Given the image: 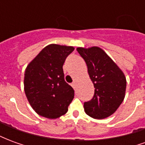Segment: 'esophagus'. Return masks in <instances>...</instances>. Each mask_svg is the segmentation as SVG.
Returning <instances> with one entry per match:
<instances>
[{"instance_id":"esophagus-1","label":"esophagus","mask_w":145,"mask_h":145,"mask_svg":"<svg viewBox=\"0 0 145 145\" xmlns=\"http://www.w3.org/2000/svg\"><path fill=\"white\" fill-rule=\"evenodd\" d=\"M71 86H72V88L74 89H76V87H77V84H76L75 82H73L72 84H71Z\"/></svg>"}]
</instances>
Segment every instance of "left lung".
Instances as JSON below:
<instances>
[{"instance_id":"8db88e82","label":"left lung","mask_w":145,"mask_h":145,"mask_svg":"<svg viewBox=\"0 0 145 145\" xmlns=\"http://www.w3.org/2000/svg\"><path fill=\"white\" fill-rule=\"evenodd\" d=\"M77 51L87 64L95 87L93 98L84 103L85 112L94 119L106 118L116 111L124 99V74L101 48L78 47Z\"/></svg>"}]
</instances>
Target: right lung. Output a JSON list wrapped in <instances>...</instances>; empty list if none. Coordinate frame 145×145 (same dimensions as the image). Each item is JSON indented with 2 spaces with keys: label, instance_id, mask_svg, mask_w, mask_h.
I'll return each instance as SVG.
<instances>
[{
  "label": "right lung",
  "instance_id": "obj_1",
  "mask_svg": "<svg viewBox=\"0 0 145 145\" xmlns=\"http://www.w3.org/2000/svg\"><path fill=\"white\" fill-rule=\"evenodd\" d=\"M74 50L73 46L50 44L28 64L24 90L31 106L39 116L57 119L67 112L74 91L64 81L63 65Z\"/></svg>",
  "mask_w": 145,
  "mask_h": 145
}]
</instances>
